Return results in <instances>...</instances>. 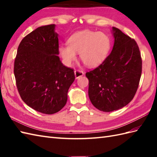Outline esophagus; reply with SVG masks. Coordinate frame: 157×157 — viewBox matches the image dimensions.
I'll list each match as a JSON object with an SVG mask.
<instances>
[{
	"instance_id": "1",
	"label": "esophagus",
	"mask_w": 157,
	"mask_h": 157,
	"mask_svg": "<svg viewBox=\"0 0 157 157\" xmlns=\"http://www.w3.org/2000/svg\"><path fill=\"white\" fill-rule=\"evenodd\" d=\"M74 73H75V77L76 79H78L79 78H80V77L84 75V72H83L82 71H80V70H75V71H74Z\"/></svg>"
}]
</instances>
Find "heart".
<instances>
[{
    "instance_id": "obj_1",
    "label": "heart",
    "mask_w": 157,
    "mask_h": 157,
    "mask_svg": "<svg viewBox=\"0 0 157 157\" xmlns=\"http://www.w3.org/2000/svg\"><path fill=\"white\" fill-rule=\"evenodd\" d=\"M68 44L59 47L63 63L71 65L79 53V58L88 67H95L105 61L109 53L111 42L104 32L85 29L77 32L68 39Z\"/></svg>"
}]
</instances>
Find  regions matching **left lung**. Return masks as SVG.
<instances>
[{
	"label": "left lung",
	"instance_id": "obj_1",
	"mask_svg": "<svg viewBox=\"0 0 157 157\" xmlns=\"http://www.w3.org/2000/svg\"><path fill=\"white\" fill-rule=\"evenodd\" d=\"M113 50L102 64L86 73L92 104L103 112L116 111L131 102L142 74V59L137 43L113 27Z\"/></svg>",
	"mask_w": 157,
	"mask_h": 157
}]
</instances>
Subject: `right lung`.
Wrapping results in <instances>:
<instances>
[{
    "label": "right lung",
    "instance_id": "right-lung-1",
    "mask_svg": "<svg viewBox=\"0 0 157 157\" xmlns=\"http://www.w3.org/2000/svg\"><path fill=\"white\" fill-rule=\"evenodd\" d=\"M55 25L41 26L23 38L14 63L16 85L21 99L44 114L59 112L66 105L67 92L75 80L73 69L57 56Z\"/></svg>",
    "mask_w": 157,
    "mask_h": 157
}]
</instances>
